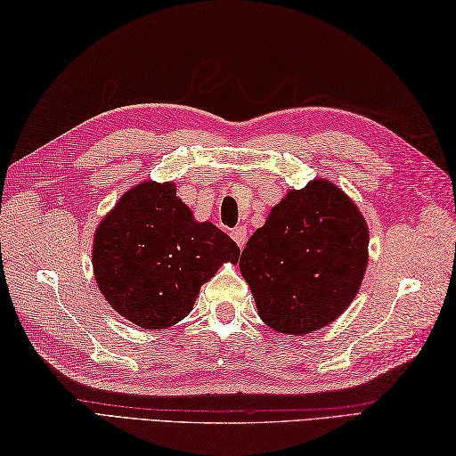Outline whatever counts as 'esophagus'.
I'll use <instances>...</instances> for the list:
<instances>
[{
	"mask_svg": "<svg viewBox=\"0 0 456 456\" xmlns=\"http://www.w3.org/2000/svg\"><path fill=\"white\" fill-rule=\"evenodd\" d=\"M231 237H233V240L239 245V248H243L245 243H247V227H243V225L235 227L233 231H231Z\"/></svg>",
	"mask_w": 456,
	"mask_h": 456,
	"instance_id": "obj_1",
	"label": "esophagus"
}]
</instances>
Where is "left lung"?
I'll return each instance as SVG.
<instances>
[{
    "label": "left lung",
    "mask_w": 456,
    "mask_h": 456,
    "mask_svg": "<svg viewBox=\"0 0 456 456\" xmlns=\"http://www.w3.org/2000/svg\"><path fill=\"white\" fill-rule=\"evenodd\" d=\"M368 227L327 180L294 190L270 211L239 258L263 322L305 335L341 315L361 288Z\"/></svg>",
    "instance_id": "1"
}]
</instances>
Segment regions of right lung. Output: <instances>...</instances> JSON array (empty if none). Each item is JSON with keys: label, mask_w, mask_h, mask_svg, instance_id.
Returning a JSON list of instances; mask_svg holds the SVG:
<instances>
[{"label": "right lung", "mask_w": 456, "mask_h": 456, "mask_svg": "<svg viewBox=\"0 0 456 456\" xmlns=\"http://www.w3.org/2000/svg\"><path fill=\"white\" fill-rule=\"evenodd\" d=\"M240 250L211 223H198L174 183L144 182L129 190L94 239V273L113 309L142 329L186 317L201 284Z\"/></svg>", "instance_id": "obj_1"}]
</instances>
